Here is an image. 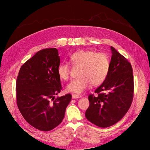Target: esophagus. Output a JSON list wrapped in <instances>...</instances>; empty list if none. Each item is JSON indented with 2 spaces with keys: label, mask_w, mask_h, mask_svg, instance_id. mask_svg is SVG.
Returning <instances> with one entry per match:
<instances>
[{
  "label": "esophagus",
  "mask_w": 150,
  "mask_h": 150,
  "mask_svg": "<svg viewBox=\"0 0 150 150\" xmlns=\"http://www.w3.org/2000/svg\"><path fill=\"white\" fill-rule=\"evenodd\" d=\"M81 97V96H80V95H78V94H74L72 95V98L73 99H78V98H80Z\"/></svg>",
  "instance_id": "obj_1"
}]
</instances>
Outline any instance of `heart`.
Listing matches in <instances>:
<instances>
[{
    "label": "heart",
    "instance_id": "obj_1",
    "mask_svg": "<svg viewBox=\"0 0 150 150\" xmlns=\"http://www.w3.org/2000/svg\"><path fill=\"white\" fill-rule=\"evenodd\" d=\"M73 66L80 67L78 78L72 80L66 88L67 93L79 94L91 84L97 86L101 84L107 78L110 71V62L106 54L95 52L92 50H79L70 57ZM71 67L66 62L58 66L57 73L62 80L69 77Z\"/></svg>",
    "mask_w": 150,
    "mask_h": 150
}]
</instances>
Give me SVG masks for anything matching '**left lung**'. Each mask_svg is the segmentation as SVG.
I'll return each instance as SVG.
<instances>
[{"mask_svg": "<svg viewBox=\"0 0 150 150\" xmlns=\"http://www.w3.org/2000/svg\"><path fill=\"white\" fill-rule=\"evenodd\" d=\"M112 52L107 78L88 96L89 106L85 116L101 128L116 124L126 115L132 103L134 91L132 67L126 59L111 46Z\"/></svg>", "mask_w": 150, "mask_h": 150, "instance_id": "1", "label": "left lung"}]
</instances>
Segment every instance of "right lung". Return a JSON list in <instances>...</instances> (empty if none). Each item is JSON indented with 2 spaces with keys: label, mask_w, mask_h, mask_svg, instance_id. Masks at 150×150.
<instances>
[{
  "label": "right lung",
  "mask_w": 150,
  "mask_h": 150,
  "mask_svg": "<svg viewBox=\"0 0 150 150\" xmlns=\"http://www.w3.org/2000/svg\"><path fill=\"white\" fill-rule=\"evenodd\" d=\"M56 48L38 51L21 67L16 81L18 108L25 121L40 131L56 128L64 119L72 96L57 97L62 89Z\"/></svg>",
  "instance_id": "right-lung-1"
}]
</instances>
